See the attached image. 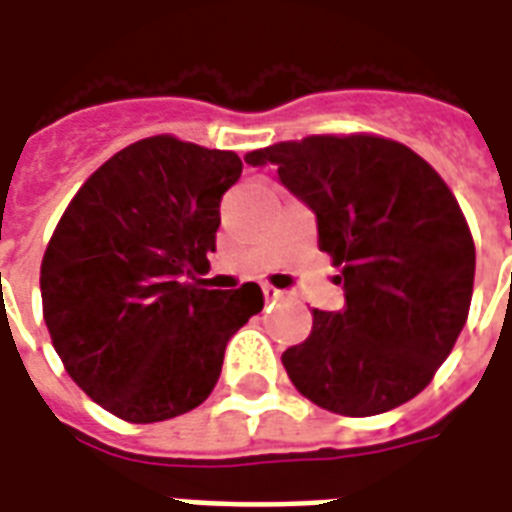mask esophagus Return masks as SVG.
<instances>
[{
    "instance_id": "obj_1",
    "label": "esophagus",
    "mask_w": 512,
    "mask_h": 512,
    "mask_svg": "<svg viewBox=\"0 0 512 512\" xmlns=\"http://www.w3.org/2000/svg\"><path fill=\"white\" fill-rule=\"evenodd\" d=\"M263 293H266V299H268V301H279V299H285V293H282V290L274 288V285H263Z\"/></svg>"
}]
</instances>
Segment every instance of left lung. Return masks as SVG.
Masks as SVG:
<instances>
[{
    "label": "left lung",
    "mask_w": 512,
    "mask_h": 512,
    "mask_svg": "<svg viewBox=\"0 0 512 512\" xmlns=\"http://www.w3.org/2000/svg\"><path fill=\"white\" fill-rule=\"evenodd\" d=\"M318 219V246L343 268L340 312L312 310V332L282 354L315 406L373 417L430 384L461 334L474 241L447 183L411 147L373 134L307 136L246 153Z\"/></svg>",
    "instance_id": "obj_1"
}]
</instances>
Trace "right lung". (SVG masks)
<instances>
[{"label":"right lung","instance_id":"obj_1","mask_svg":"<svg viewBox=\"0 0 512 512\" xmlns=\"http://www.w3.org/2000/svg\"><path fill=\"white\" fill-rule=\"evenodd\" d=\"M233 150L147 136L76 191L51 235L43 321L68 376L126 422H161L211 395L224 348L263 290H208L191 268L216 252L219 202L241 178Z\"/></svg>","mask_w":512,"mask_h":512}]
</instances>
